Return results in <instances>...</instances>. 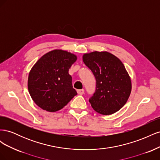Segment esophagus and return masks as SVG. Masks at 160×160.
<instances>
[{
  "label": "esophagus",
  "instance_id": "esophagus-1",
  "mask_svg": "<svg viewBox=\"0 0 160 160\" xmlns=\"http://www.w3.org/2000/svg\"><path fill=\"white\" fill-rule=\"evenodd\" d=\"M77 93H78V94L79 95H83L84 93V89H79L77 90Z\"/></svg>",
  "mask_w": 160,
  "mask_h": 160
}]
</instances>
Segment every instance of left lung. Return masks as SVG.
Masks as SVG:
<instances>
[{
    "label": "left lung",
    "mask_w": 160,
    "mask_h": 160,
    "mask_svg": "<svg viewBox=\"0 0 160 160\" xmlns=\"http://www.w3.org/2000/svg\"><path fill=\"white\" fill-rule=\"evenodd\" d=\"M84 63L96 79L95 91L89 99L92 108L103 115H111L127 102L132 83L122 62L108 52L95 51L83 57Z\"/></svg>",
    "instance_id": "1"
}]
</instances>
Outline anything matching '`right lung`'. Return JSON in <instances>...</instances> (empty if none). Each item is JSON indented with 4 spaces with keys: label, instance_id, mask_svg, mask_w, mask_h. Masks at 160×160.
I'll return each mask as SVG.
<instances>
[{
    "label": "right lung",
    "instance_id": "right-lung-1",
    "mask_svg": "<svg viewBox=\"0 0 160 160\" xmlns=\"http://www.w3.org/2000/svg\"><path fill=\"white\" fill-rule=\"evenodd\" d=\"M77 57L62 50L46 53L31 69L28 89L38 107L49 112L59 111L77 95L69 69Z\"/></svg>",
    "mask_w": 160,
    "mask_h": 160
}]
</instances>
